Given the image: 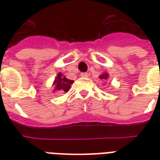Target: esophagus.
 I'll list each match as a JSON object with an SVG mask.
<instances>
[{
  "mask_svg": "<svg viewBox=\"0 0 160 160\" xmlns=\"http://www.w3.org/2000/svg\"><path fill=\"white\" fill-rule=\"evenodd\" d=\"M80 76H81V77H88V76H89V73L87 72L81 73V74H80Z\"/></svg>",
  "mask_w": 160,
  "mask_h": 160,
  "instance_id": "1",
  "label": "esophagus"
}]
</instances>
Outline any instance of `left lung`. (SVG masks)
I'll return each instance as SVG.
<instances>
[{
  "instance_id": "1",
  "label": "left lung",
  "mask_w": 160,
  "mask_h": 160,
  "mask_svg": "<svg viewBox=\"0 0 160 160\" xmlns=\"http://www.w3.org/2000/svg\"><path fill=\"white\" fill-rule=\"evenodd\" d=\"M108 77H109V75L107 74V73H104V74H102L101 75H100V79H101V80H107L108 79Z\"/></svg>"
}]
</instances>
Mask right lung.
Listing matches in <instances>:
<instances>
[{
    "instance_id": "right-lung-1",
    "label": "right lung",
    "mask_w": 160,
    "mask_h": 160,
    "mask_svg": "<svg viewBox=\"0 0 160 160\" xmlns=\"http://www.w3.org/2000/svg\"><path fill=\"white\" fill-rule=\"evenodd\" d=\"M73 80H68L67 78L64 76L61 73H59L55 79V81L53 83L54 90H60L61 92H68L69 90L70 89V85L73 84Z\"/></svg>"
}]
</instances>
